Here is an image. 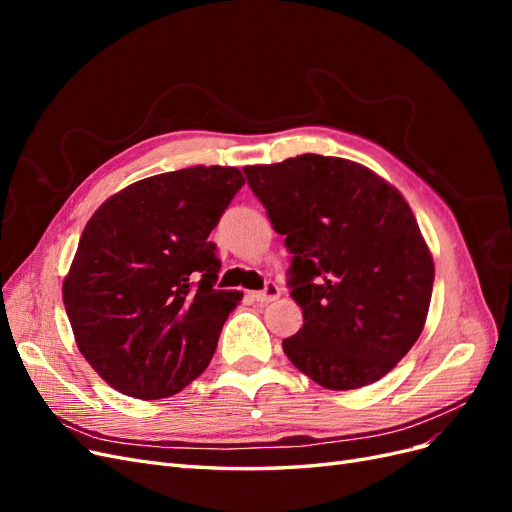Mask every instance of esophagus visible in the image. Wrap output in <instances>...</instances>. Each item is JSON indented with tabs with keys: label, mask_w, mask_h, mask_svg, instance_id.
I'll list each match as a JSON object with an SVG mask.
<instances>
[{
	"label": "esophagus",
	"mask_w": 512,
	"mask_h": 512,
	"mask_svg": "<svg viewBox=\"0 0 512 512\" xmlns=\"http://www.w3.org/2000/svg\"><path fill=\"white\" fill-rule=\"evenodd\" d=\"M277 297H280V286H277L275 282H269V284L265 286V290H254V292H252V299H254V301H260V303L275 301Z\"/></svg>",
	"instance_id": "esophagus-1"
}]
</instances>
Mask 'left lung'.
Here are the masks:
<instances>
[{
  "label": "left lung",
  "instance_id": "obj_1",
  "mask_svg": "<svg viewBox=\"0 0 512 512\" xmlns=\"http://www.w3.org/2000/svg\"><path fill=\"white\" fill-rule=\"evenodd\" d=\"M243 170L292 254L303 327L282 342L290 363L331 391L389 374L423 333L436 275L408 200L344 158L303 153Z\"/></svg>",
  "mask_w": 512,
  "mask_h": 512
}]
</instances>
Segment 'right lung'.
Listing matches in <instances>:
<instances>
[{
    "mask_svg": "<svg viewBox=\"0 0 512 512\" xmlns=\"http://www.w3.org/2000/svg\"><path fill=\"white\" fill-rule=\"evenodd\" d=\"M245 183L235 166L136 181L91 215L68 275L66 314L85 361L134 399L179 393L207 369L237 290H218L211 230Z\"/></svg>",
    "mask_w": 512,
    "mask_h": 512,
    "instance_id": "1",
    "label": "right lung"
}]
</instances>
